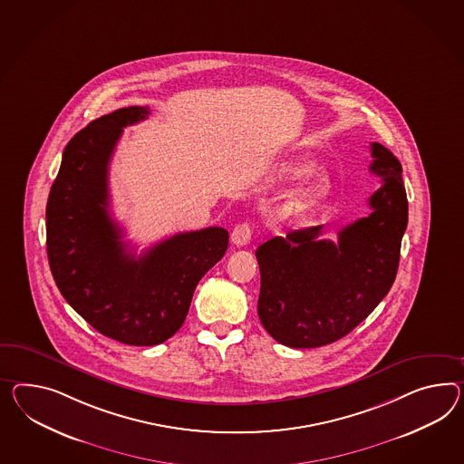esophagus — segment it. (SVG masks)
Segmentation results:
<instances>
[{
	"instance_id": "obj_1",
	"label": "esophagus",
	"mask_w": 464,
	"mask_h": 464,
	"mask_svg": "<svg viewBox=\"0 0 464 464\" xmlns=\"http://www.w3.org/2000/svg\"><path fill=\"white\" fill-rule=\"evenodd\" d=\"M250 237H252V227H250V224H247V222L234 227L232 236H230L232 242H234L236 246H247L250 242Z\"/></svg>"
}]
</instances>
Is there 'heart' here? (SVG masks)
I'll list each match as a JSON object with an SVG mask.
<instances>
[{"instance_id": "obj_1", "label": "heart", "mask_w": 464, "mask_h": 464, "mask_svg": "<svg viewBox=\"0 0 464 464\" xmlns=\"http://www.w3.org/2000/svg\"><path fill=\"white\" fill-rule=\"evenodd\" d=\"M318 169V161L308 155H296L287 158L281 163L279 173L285 179H308L314 171ZM333 191V179L326 173H318L313 179H309L296 195L291 197L287 203L289 210H309L313 207H318L320 203L324 202Z\"/></svg>"}]
</instances>
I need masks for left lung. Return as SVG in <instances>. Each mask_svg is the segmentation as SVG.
Segmentation results:
<instances>
[{
    "label": "left lung",
    "mask_w": 464,
    "mask_h": 464,
    "mask_svg": "<svg viewBox=\"0 0 464 464\" xmlns=\"http://www.w3.org/2000/svg\"><path fill=\"white\" fill-rule=\"evenodd\" d=\"M370 171L382 177V187L369 198V217L342 228L336 244L320 240L318 226L273 237L256 250L259 320L279 343H333L365 320L392 287L409 203L399 160L381 143L370 144Z\"/></svg>",
    "instance_id": "obj_1"
}]
</instances>
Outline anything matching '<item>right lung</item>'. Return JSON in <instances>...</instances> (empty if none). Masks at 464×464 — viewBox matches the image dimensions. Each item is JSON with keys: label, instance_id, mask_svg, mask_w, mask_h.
Here are the masks:
<instances>
[{"label": "right lung", "instance_id": "add662e5", "mask_svg": "<svg viewBox=\"0 0 464 464\" xmlns=\"http://www.w3.org/2000/svg\"><path fill=\"white\" fill-rule=\"evenodd\" d=\"M148 107H122L92 121L63 150L47 202V254L62 296L107 338L163 343L179 332L193 291L228 247L222 227L183 232L136 256L109 214L107 173L122 128Z\"/></svg>", "mask_w": 464, "mask_h": 464}]
</instances>
